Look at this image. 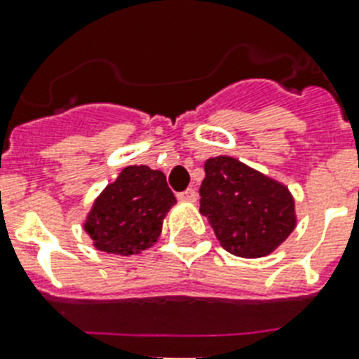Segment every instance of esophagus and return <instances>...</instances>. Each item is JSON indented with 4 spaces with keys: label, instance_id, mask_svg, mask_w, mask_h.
Wrapping results in <instances>:
<instances>
[{
    "label": "esophagus",
    "instance_id": "1",
    "mask_svg": "<svg viewBox=\"0 0 359 359\" xmlns=\"http://www.w3.org/2000/svg\"><path fill=\"white\" fill-rule=\"evenodd\" d=\"M179 199L188 201V203H195V201H197V191H195L194 188H188L186 191H180Z\"/></svg>",
    "mask_w": 359,
    "mask_h": 359
}]
</instances>
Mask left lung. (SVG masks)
<instances>
[{"mask_svg": "<svg viewBox=\"0 0 359 359\" xmlns=\"http://www.w3.org/2000/svg\"><path fill=\"white\" fill-rule=\"evenodd\" d=\"M201 214L221 247L240 258H262L282 245L297 225L295 201L282 182L232 156L205 162Z\"/></svg>", "mask_w": 359, "mask_h": 359, "instance_id": "obj_1", "label": "left lung"}]
</instances>
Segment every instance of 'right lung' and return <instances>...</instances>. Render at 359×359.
<instances>
[{"label":"right lung","mask_w":359,"mask_h":359,"mask_svg":"<svg viewBox=\"0 0 359 359\" xmlns=\"http://www.w3.org/2000/svg\"><path fill=\"white\" fill-rule=\"evenodd\" d=\"M175 203L162 171L129 165L99 194L83 226L97 250L140 255L156 243L165 214Z\"/></svg>","instance_id":"right-lung-1"}]
</instances>
